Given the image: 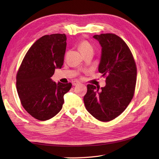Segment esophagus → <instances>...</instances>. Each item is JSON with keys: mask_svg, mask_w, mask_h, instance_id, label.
<instances>
[{"mask_svg": "<svg viewBox=\"0 0 159 159\" xmlns=\"http://www.w3.org/2000/svg\"><path fill=\"white\" fill-rule=\"evenodd\" d=\"M80 84V83L78 81H73V82H72V85H78Z\"/></svg>", "mask_w": 159, "mask_h": 159, "instance_id": "esophagus-1", "label": "esophagus"}]
</instances>
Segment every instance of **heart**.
<instances>
[{
    "mask_svg": "<svg viewBox=\"0 0 159 159\" xmlns=\"http://www.w3.org/2000/svg\"><path fill=\"white\" fill-rule=\"evenodd\" d=\"M78 48L82 54L89 51H93L92 46H91L90 43L87 40L81 41L78 44Z\"/></svg>",
    "mask_w": 159,
    "mask_h": 159,
    "instance_id": "heart-1",
    "label": "heart"
}]
</instances>
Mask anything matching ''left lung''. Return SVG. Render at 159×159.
<instances>
[{"label": "left lung", "mask_w": 159, "mask_h": 159, "mask_svg": "<svg viewBox=\"0 0 159 159\" xmlns=\"http://www.w3.org/2000/svg\"><path fill=\"white\" fill-rule=\"evenodd\" d=\"M102 46L98 70L106 77L105 87L88 84L84 102L88 111L101 121H109L121 115L133 98L137 67L129 48L114 34L94 35Z\"/></svg>", "instance_id": "obj_1"}]
</instances>
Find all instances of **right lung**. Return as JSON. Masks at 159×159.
Masks as SVG:
<instances>
[{"label":"right lung","mask_w":159,"mask_h":159,"mask_svg":"<svg viewBox=\"0 0 159 159\" xmlns=\"http://www.w3.org/2000/svg\"><path fill=\"white\" fill-rule=\"evenodd\" d=\"M64 34L45 35L27 52L16 75V89L23 107L31 116L46 121L58 113L71 84H56L51 77L64 64Z\"/></svg>","instance_id":"right-lung-1"}]
</instances>
